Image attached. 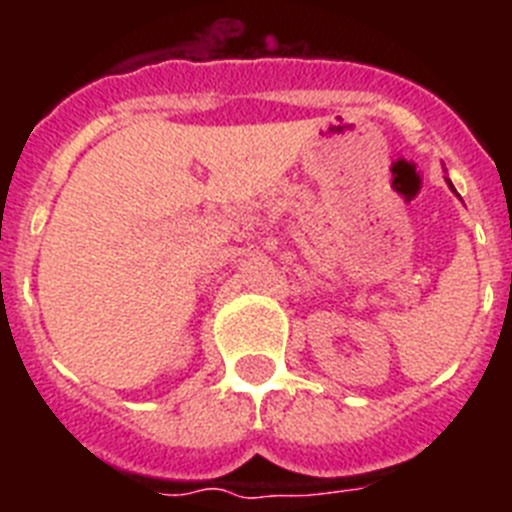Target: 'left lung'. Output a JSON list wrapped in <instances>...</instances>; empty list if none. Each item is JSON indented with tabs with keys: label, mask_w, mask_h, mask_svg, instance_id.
Listing matches in <instances>:
<instances>
[{
	"label": "left lung",
	"mask_w": 512,
	"mask_h": 512,
	"mask_svg": "<svg viewBox=\"0 0 512 512\" xmlns=\"http://www.w3.org/2000/svg\"><path fill=\"white\" fill-rule=\"evenodd\" d=\"M449 184H451V182H449Z\"/></svg>",
	"instance_id": "obj_1"
}]
</instances>
